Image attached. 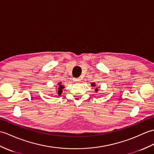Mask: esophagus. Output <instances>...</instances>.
<instances>
[{
  "instance_id": "obj_1",
  "label": "esophagus",
  "mask_w": 154,
  "mask_h": 154,
  "mask_svg": "<svg viewBox=\"0 0 154 154\" xmlns=\"http://www.w3.org/2000/svg\"><path fill=\"white\" fill-rule=\"evenodd\" d=\"M74 82H80L81 81V78H74L73 80Z\"/></svg>"
}]
</instances>
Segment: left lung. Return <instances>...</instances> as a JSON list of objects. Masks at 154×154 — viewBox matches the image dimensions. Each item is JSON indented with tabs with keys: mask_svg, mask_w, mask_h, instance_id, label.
Listing matches in <instances>:
<instances>
[{
	"mask_svg": "<svg viewBox=\"0 0 154 154\" xmlns=\"http://www.w3.org/2000/svg\"><path fill=\"white\" fill-rule=\"evenodd\" d=\"M91 86H94V87H95V84L94 82L91 83ZM98 91V88H96V89H95V91Z\"/></svg>",
	"mask_w": 154,
	"mask_h": 154,
	"instance_id": "left-lung-1",
	"label": "left lung"
}]
</instances>
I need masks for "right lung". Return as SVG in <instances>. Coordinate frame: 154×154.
I'll list each match as a JSON object with an SVG mask.
<instances>
[{"mask_svg":"<svg viewBox=\"0 0 154 154\" xmlns=\"http://www.w3.org/2000/svg\"><path fill=\"white\" fill-rule=\"evenodd\" d=\"M63 88H64V86H63L62 85V82H60L59 84H58V88H57V94L59 95H60L61 94H62V92H63Z\"/></svg>","mask_w":154,"mask_h":154,"instance_id":"add662e5","label":"right lung"}]
</instances>
